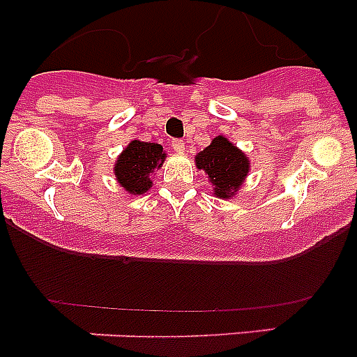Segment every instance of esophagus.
<instances>
[{
	"mask_svg": "<svg viewBox=\"0 0 357 357\" xmlns=\"http://www.w3.org/2000/svg\"><path fill=\"white\" fill-rule=\"evenodd\" d=\"M172 148L176 151V153H184L185 151V143L182 139H173Z\"/></svg>",
	"mask_w": 357,
	"mask_h": 357,
	"instance_id": "esophagus-1",
	"label": "esophagus"
}]
</instances>
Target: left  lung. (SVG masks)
Returning <instances> with one entry per match:
<instances>
[{"label":"left lung","instance_id":"left-lung-1","mask_svg":"<svg viewBox=\"0 0 357 357\" xmlns=\"http://www.w3.org/2000/svg\"><path fill=\"white\" fill-rule=\"evenodd\" d=\"M195 164L206 173L214 197L222 200L234 198L239 193L252 166L247 153L230 143L227 135H216L209 146L198 151Z\"/></svg>","mask_w":357,"mask_h":357}]
</instances>
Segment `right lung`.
I'll return each mask as SVG.
<instances>
[{
  "label": "right lung",
  "mask_w": 357,
  "mask_h": 357,
  "mask_svg": "<svg viewBox=\"0 0 357 357\" xmlns=\"http://www.w3.org/2000/svg\"><path fill=\"white\" fill-rule=\"evenodd\" d=\"M166 151L157 143L132 139L114 162L118 184L128 195H144L153 185L151 176L162 168Z\"/></svg>",
  "instance_id": "obj_1"
}]
</instances>
